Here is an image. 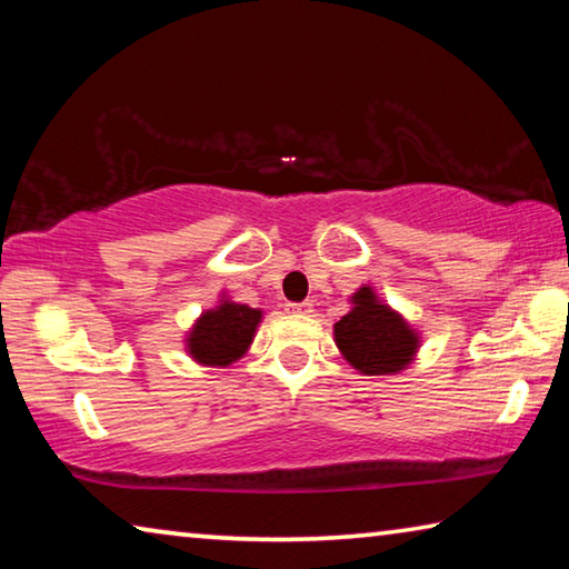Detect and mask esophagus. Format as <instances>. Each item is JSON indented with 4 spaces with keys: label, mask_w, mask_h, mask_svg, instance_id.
<instances>
[{
    "label": "esophagus",
    "mask_w": 569,
    "mask_h": 569,
    "mask_svg": "<svg viewBox=\"0 0 569 569\" xmlns=\"http://www.w3.org/2000/svg\"><path fill=\"white\" fill-rule=\"evenodd\" d=\"M293 313H313V303L311 301H301V303H291L288 306Z\"/></svg>",
    "instance_id": "esophagus-1"
}]
</instances>
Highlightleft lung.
Segmentation results:
<instances>
[{"label": "left lung", "mask_w": 569, "mask_h": 569, "mask_svg": "<svg viewBox=\"0 0 569 569\" xmlns=\"http://www.w3.org/2000/svg\"><path fill=\"white\" fill-rule=\"evenodd\" d=\"M353 308L333 326L346 361L361 373H393L401 371L417 351V336L389 306L377 301L369 288L353 296Z\"/></svg>", "instance_id": "left-lung-1"}]
</instances>
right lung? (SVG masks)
Masks as SVG:
<instances>
[{
  "label": "right lung",
  "instance_id": "obj_1",
  "mask_svg": "<svg viewBox=\"0 0 569 569\" xmlns=\"http://www.w3.org/2000/svg\"><path fill=\"white\" fill-rule=\"evenodd\" d=\"M258 321H261V311H256V308L246 303H223L216 311L203 313V319L190 333L188 349L198 361L226 366L243 356Z\"/></svg>",
  "mask_w": 569,
  "mask_h": 569
}]
</instances>
